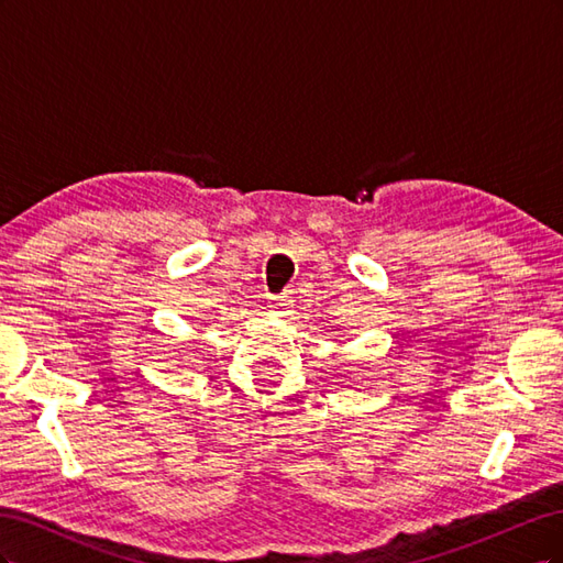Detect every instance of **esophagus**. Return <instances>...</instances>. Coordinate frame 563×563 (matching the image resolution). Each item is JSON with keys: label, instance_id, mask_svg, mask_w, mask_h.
Returning <instances> with one entry per match:
<instances>
[{"label": "esophagus", "instance_id": "34e87169", "mask_svg": "<svg viewBox=\"0 0 563 563\" xmlns=\"http://www.w3.org/2000/svg\"><path fill=\"white\" fill-rule=\"evenodd\" d=\"M288 310H291V298H288V296H279V298H275V300L269 302V312L286 314Z\"/></svg>", "mask_w": 563, "mask_h": 563}]
</instances>
